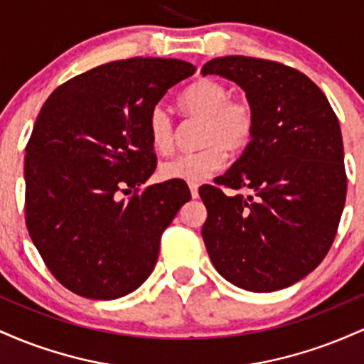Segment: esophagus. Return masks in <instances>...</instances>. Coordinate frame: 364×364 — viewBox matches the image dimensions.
I'll use <instances>...</instances> for the list:
<instances>
[{"mask_svg":"<svg viewBox=\"0 0 364 364\" xmlns=\"http://www.w3.org/2000/svg\"><path fill=\"white\" fill-rule=\"evenodd\" d=\"M190 193L193 198H198V185H195V183H190Z\"/></svg>","mask_w":364,"mask_h":364,"instance_id":"esophagus-1","label":"esophagus"}]
</instances>
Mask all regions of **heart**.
Wrapping results in <instances>:
<instances>
[{"label":"heart","instance_id":"obj_1","mask_svg":"<svg viewBox=\"0 0 364 364\" xmlns=\"http://www.w3.org/2000/svg\"><path fill=\"white\" fill-rule=\"evenodd\" d=\"M178 106L188 119H202L198 144L202 149L166 161L161 174L166 179L200 183L223 168L225 150L237 154L253 140L257 111L246 97H231L224 83L202 78L191 83L179 95ZM152 147L159 154H169L176 144V127L164 106L154 107L147 121Z\"/></svg>","mask_w":364,"mask_h":364}]
</instances>
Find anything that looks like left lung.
<instances>
[{"instance_id":"obj_1","label":"left lung","mask_w":364,"mask_h":364,"mask_svg":"<svg viewBox=\"0 0 364 364\" xmlns=\"http://www.w3.org/2000/svg\"><path fill=\"white\" fill-rule=\"evenodd\" d=\"M202 73L236 82L257 111L243 156L200 188L208 257L237 287L284 289L320 265L339 228L348 191L339 119L318 85L282 63L224 56Z\"/></svg>"}]
</instances>
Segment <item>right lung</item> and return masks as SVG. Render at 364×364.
Masks as SVG:
<instances>
[{
	"instance_id": "right-lung-1",
	"label": "right lung",
	"mask_w": 364,
	"mask_h": 364,
	"mask_svg": "<svg viewBox=\"0 0 364 364\" xmlns=\"http://www.w3.org/2000/svg\"><path fill=\"white\" fill-rule=\"evenodd\" d=\"M193 73L181 60L129 58L77 75L44 102L25 147V224L75 294L116 299L152 274L162 232L191 195L179 181L140 190L157 168L147 121Z\"/></svg>"
}]
</instances>
